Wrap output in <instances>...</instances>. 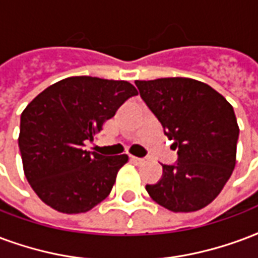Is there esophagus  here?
<instances>
[{"instance_id": "esophagus-1", "label": "esophagus", "mask_w": 258, "mask_h": 258, "mask_svg": "<svg viewBox=\"0 0 258 258\" xmlns=\"http://www.w3.org/2000/svg\"><path fill=\"white\" fill-rule=\"evenodd\" d=\"M130 160H131V161H133V163H134V164H137V165H138V164H142L145 161L144 158L135 157V156H131V157H130Z\"/></svg>"}]
</instances>
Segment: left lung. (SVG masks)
Here are the masks:
<instances>
[{
	"label": "left lung",
	"instance_id": "obj_1",
	"mask_svg": "<svg viewBox=\"0 0 258 258\" xmlns=\"http://www.w3.org/2000/svg\"><path fill=\"white\" fill-rule=\"evenodd\" d=\"M139 94L173 141L177 161L146 191L168 211L196 212L220 194L235 168L239 127L228 101L190 78L135 81Z\"/></svg>",
	"mask_w": 258,
	"mask_h": 258
}]
</instances>
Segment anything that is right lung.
I'll return each instance as SVG.
<instances>
[{
	"label": "right lung",
	"mask_w": 258,
	"mask_h": 258,
	"mask_svg": "<svg viewBox=\"0 0 258 258\" xmlns=\"http://www.w3.org/2000/svg\"><path fill=\"white\" fill-rule=\"evenodd\" d=\"M138 94L125 81L71 76L49 86L23 110L19 149L32 190L61 213H85L109 196L127 154L86 150L106 120Z\"/></svg>",
	"instance_id": "add662e5"
}]
</instances>
